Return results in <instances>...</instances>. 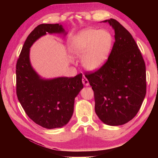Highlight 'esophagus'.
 <instances>
[{
    "mask_svg": "<svg viewBox=\"0 0 158 158\" xmlns=\"http://www.w3.org/2000/svg\"><path fill=\"white\" fill-rule=\"evenodd\" d=\"M82 82H83V84H84L85 85H89V80L87 79V78H86V77H85V76L83 77V78H82Z\"/></svg>",
    "mask_w": 158,
    "mask_h": 158,
    "instance_id": "obj_1",
    "label": "esophagus"
}]
</instances>
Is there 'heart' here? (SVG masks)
<instances>
[{
	"instance_id": "b5f03b06",
	"label": "heart",
	"mask_w": 158,
	"mask_h": 158,
	"mask_svg": "<svg viewBox=\"0 0 158 158\" xmlns=\"http://www.w3.org/2000/svg\"><path fill=\"white\" fill-rule=\"evenodd\" d=\"M109 32L97 29H85L74 37L69 51L74 58H82V65L88 70L95 71L105 63L112 44Z\"/></svg>"
}]
</instances>
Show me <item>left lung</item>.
Instances as JSON below:
<instances>
[{"label": "left lung", "mask_w": 158, "mask_h": 158, "mask_svg": "<svg viewBox=\"0 0 158 158\" xmlns=\"http://www.w3.org/2000/svg\"><path fill=\"white\" fill-rule=\"evenodd\" d=\"M108 22L115 42L105 63L85 76L94 92L95 111L109 125H121L135 117L146 93V65L129 31L114 19Z\"/></svg>", "instance_id": "obj_1"}]
</instances>
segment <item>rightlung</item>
<instances>
[{
    "instance_id": "right-lung-1",
    "label": "right lung",
    "mask_w": 158,
    "mask_h": 158,
    "mask_svg": "<svg viewBox=\"0 0 158 158\" xmlns=\"http://www.w3.org/2000/svg\"><path fill=\"white\" fill-rule=\"evenodd\" d=\"M64 32L58 23L37 26L26 40L16 65L18 100L32 121L47 129L62 127L70 120L74 98L84 87L82 74L74 77L42 79L31 67L29 52L32 44L47 33Z\"/></svg>"
}]
</instances>
